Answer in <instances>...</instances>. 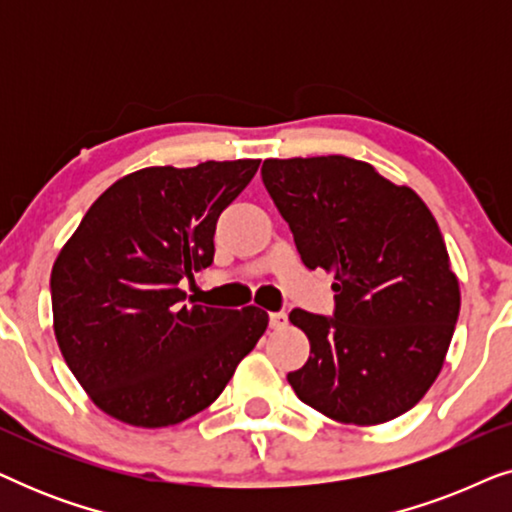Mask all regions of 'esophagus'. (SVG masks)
Segmentation results:
<instances>
[{
	"label": "esophagus",
	"mask_w": 512,
	"mask_h": 512,
	"mask_svg": "<svg viewBox=\"0 0 512 512\" xmlns=\"http://www.w3.org/2000/svg\"><path fill=\"white\" fill-rule=\"evenodd\" d=\"M289 324V317H286V312H270V326L279 331V328H284Z\"/></svg>",
	"instance_id": "1"
}]
</instances>
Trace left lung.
<instances>
[{
	"mask_svg": "<svg viewBox=\"0 0 512 512\" xmlns=\"http://www.w3.org/2000/svg\"><path fill=\"white\" fill-rule=\"evenodd\" d=\"M310 270L333 275L335 312L289 314L310 359L296 396L342 424L389 422L422 401L459 317V279L424 200L347 156L270 158L261 167Z\"/></svg>",
	"mask_w": 512,
	"mask_h": 512,
	"instance_id": "left-lung-1",
	"label": "left lung"
}]
</instances>
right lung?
<instances>
[{
    "label": "right lung",
    "mask_w": 512,
    "mask_h": 512,
    "mask_svg": "<svg viewBox=\"0 0 512 512\" xmlns=\"http://www.w3.org/2000/svg\"><path fill=\"white\" fill-rule=\"evenodd\" d=\"M261 160L144 167L111 184L60 249L53 331L97 408L142 429L212 405L268 328V312L191 305L181 279L214 261V230Z\"/></svg>",
    "instance_id": "obj_1"
}]
</instances>
